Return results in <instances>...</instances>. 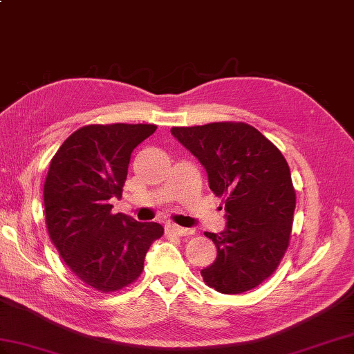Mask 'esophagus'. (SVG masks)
Wrapping results in <instances>:
<instances>
[{
    "instance_id": "1",
    "label": "esophagus",
    "mask_w": 354,
    "mask_h": 354,
    "mask_svg": "<svg viewBox=\"0 0 354 354\" xmlns=\"http://www.w3.org/2000/svg\"><path fill=\"white\" fill-rule=\"evenodd\" d=\"M165 230L171 232V234H176V236H190V234H193L192 228H184V227H179V225H173V223H169L167 227H165Z\"/></svg>"
}]
</instances>
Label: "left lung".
Returning a JSON list of instances; mask_svg holds the SVG:
<instances>
[{
    "label": "left lung",
    "instance_id": "left-lung-1",
    "mask_svg": "<svg viewBox=\"0 0 354 354\" xmlns=\"http://www.w3.org/2000/svg\"><path fill=\"white\" fill-rule=\"evenodd\" d=\"M171 135L204 165L208 185L225 196L227 227L205 232L217 257L201 270L221 293H242L272 275L289 246L295 190L272 142L246 123L171 127Z\"/></svg>",
    "mask_w": 354,
    "mask_h": 354
}]
</instances>
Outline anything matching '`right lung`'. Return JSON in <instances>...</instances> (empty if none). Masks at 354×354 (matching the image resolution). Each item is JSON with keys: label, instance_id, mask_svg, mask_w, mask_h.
Here are the masks:
<instances>
[{"label": "right lung", "instance_id": "1", "mask_svg": "<svg viewBox=\"0 0 354 354\" xmlns=\"http://www.w3.org/2000/svg\"><path fill=\"white\" fill-rule=\"evenodd\" d=\"M155 124H89L71 133L50 162L44 184L45 222L53 245L82 281L102 292L131 284L164 228L112 214L122 198L131 153Z\"/></svg>", "mask_w": 354, "mask_h": 354}]
</instances>
